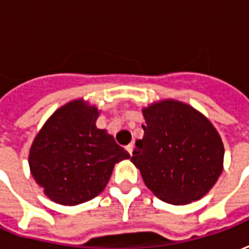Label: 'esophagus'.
<instances>
[{
    "label": "esophagus",
    "mask_w": 249,
    "mask_h": 249,
    "mask_svg": "<svg viewBox=\"0 0 249 249\" xmlns=\"http://www.w3.org/2000/svg\"><path fill=\"white\" fill-rule=\"evenodd\" d=\"M133 148H135V146H133V144H129V145H126V151H128V153H129L130 156L133 155Z\"/></svg>",
    "instance_id": "1"
}]
</instances>
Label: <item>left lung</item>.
I'll return each mask as SVG.
<instances>
[{"instance_id":"1","label":"left lung","mask_w":249,"mask_h":249,"mask_svg":"<svg viewBox=\"0 0 249 249\" xmlns=\"http://www.w3.org/2000/svg\"><path fill=\"white\" fill-rule=\"evenodd\" d=\"M144 136L130 161L155 196L184 205L205 196L223 172L224 145L201 112L173 98L142 108Z\"/></svg>"}]
</instances>
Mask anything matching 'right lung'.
I'll list each match as a JSON object with an SVG mask.
<instances>
[{
    "mask_svg": "<svg viewBox=\"0 0 249 249\" xmlns=\"http://www.w3.org/2000/svg\"><path fill=\"white\" fill-rule=\"evenodd\" d=\"M100 110L82 98L71 100L46 120L29 151V168L46 197L78 205L107 187L116 162L129 153L107 129L96 126Z\"/></svg>",
    "mask_w": 249,
    "mask_h": 249,
    "instance_id": "add662e5",
    "label": "right lung"
}]
</instances>
